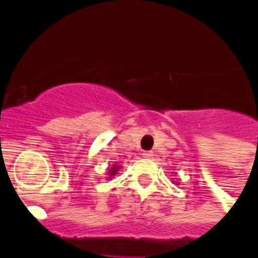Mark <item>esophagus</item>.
I'll use <instances>...</instances> for the list:
<instances>
[{"label": "esophagus", "instance_id": "34e87169", "mask_svg": "<svg viewBox=\"0 0 258 258\" xmlns=\"http://www.w3.org/2000/svg\"><path fill=\"white\" fill-rule=\"evenodd\" d=\"M142 155H143V157H146V159H151V157L153 156V152L152 151H144Z\"/></svg>", "mask_w": 258, "mask_h": 258}]
</instances>
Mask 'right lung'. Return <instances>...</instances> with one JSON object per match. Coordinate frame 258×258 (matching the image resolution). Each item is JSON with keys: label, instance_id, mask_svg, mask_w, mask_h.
Wrapping results in <instances>:
<instances>
[{"label": "right lung", "instance_id": "add662e5", "mask_svg": "<svg viewBox=\"0 0 258 258\" xmlns=\"http://www.w3.org/2000/svg\"><path fill=\"white\" fill-rule=\"evenodd\" d=\"M111 170H112V172H111V173H112V174H115V170H116V166H114V168H112V169H111Z\"/></svg>", "mask_w": 258, "mask_h": 258}]
</instances>
